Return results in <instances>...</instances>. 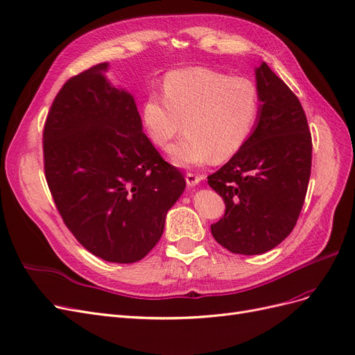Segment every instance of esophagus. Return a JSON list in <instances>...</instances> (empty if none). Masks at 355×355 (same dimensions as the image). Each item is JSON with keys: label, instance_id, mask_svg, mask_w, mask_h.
Masks as SVG:
<instances>
[{"label": "esophagus", "instance_id": "obj_1", "mask_svg": "<svg viewBox=\"0 0 355 355\" xmlns=\"http://www.w3.org/2000/svg\"><path fill=\"white\" fill-rule=\"evenodd\" d=\"M185 179H187L188 187H196V185L200 184L202 178L200 175H196V173H187Z\"/></svg>", "mask_w": 355, "mask_h": 355}]
</instances>
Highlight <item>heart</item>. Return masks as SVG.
Segmentation results:
<instances>
[{"label": "heart", "instance_id": "b5f03b06", "mask_svg": "<svg viewBox=\"0 0 355 355\" xmlns=\"http://www.w3.org/2000/svg\"><path fill=\"white\" fill-rule=\"evenodd\" d=\"M261 92L245 77L209 68H185L167 73L164 96L149 93L142 105V123L153 144L170 149L179 167L223 161L249 142L261 116Z\"/></svg>", "mask_w": 355, "mask_h": 355}]
</instances>
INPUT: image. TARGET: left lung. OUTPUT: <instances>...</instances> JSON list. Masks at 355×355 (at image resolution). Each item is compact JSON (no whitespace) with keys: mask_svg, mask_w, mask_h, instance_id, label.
Returning <instances> with one entry per match:
<instances>
[{"mask_svg":"<svg viewBox=\"0 0 355 355\" xmlns=\"http://www.w3.org/2000/svg\"><path fill=\"white\" fill-rule=\"evenodd\" d=\"M261 116L252 137L207 179L225 201L211 234L225 249L261 254L292 232L302 210L313 141L296 94L265 62L256 68Z\"/></svg>","mask_w":355,"mask_h":355,"instance_id":"1","label":"left lung"}]
</instances>
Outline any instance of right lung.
I'll return each mask as SVG.
<instances>
[{"mask_svg": "<svg viewBox=\"0 0 355 355\" xmlns=\"http://www.w3.org/2000/svg\"><path fill=\"white\" fill-rule=\"evenodd\" d=\"M99 63L69 78L42 132L44 171L60 216L106 262L133 263L154 249L185 189L180 171L142 132L133 96Z\"/></svg>", "mask_w": 355, "mask_h": 355, "instance_id": "add662e5", "label": "right lung"}]
</instances>
